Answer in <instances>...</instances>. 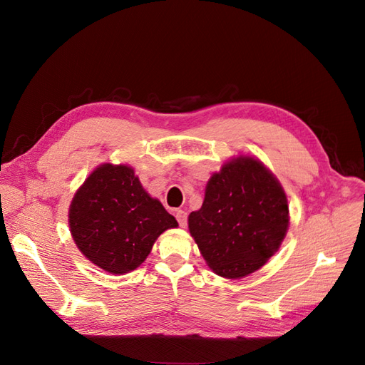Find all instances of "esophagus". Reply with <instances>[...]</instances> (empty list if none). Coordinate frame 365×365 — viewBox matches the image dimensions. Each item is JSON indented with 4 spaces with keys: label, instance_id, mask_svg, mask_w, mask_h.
<instances>
[{
    "label": "esophagus",
    "instance_id": "34e87169",
    "mask_svg": "<svg viewBox=\"0 0 365 365\" xmlns=\"http://www.w3.org/2000/svg\"><path fill=\"white\" fill-rule=\"evenodd\" d=\"M175 217H176V220H178L180 227L185 228V225H187V213L184 212V210H176Z\"/></svg>",
    "mask_w": 365,
    "mask_h": 365
}]
</instances>
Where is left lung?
I'll use <instances>...</instances> for the list:
<instances>
[{
    "label": "left lung",
    "instance_id": "1",
    "mask_svg": "<svg viewBox=\"0 0 365 365\" xmlns=\"http://www.w3.org/2000/svg\"><path fill=\"white\" fill-rule=\"evenodd\" d=\"M288 228V197L280 181L251 155L225 161L210 176L202 207L189 215V231L204 260L225 279L260 269Z\"/></svg>",
    "mask_w": 365,
    "mask_h": 365
}]
</instances>
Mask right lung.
Here are the masks:
<instances>
[{
	"mask_svg": "<svg viewBox=\"0 0 365 365\" xmlns=\"http://www.w3.org/2000/svg\"><path fill=\"white\" fill-rule=\"evenodd\" d=\"M76 247L109 274H128L146 260L176 219L152 197L128 164L103 163L76 190L68 210Z\"/></svg>",
	"mask_w": 365,
	"mask_h": 365,
	"instance_id": "obj_1",
	"label": "right lung"
}]
</instances>
